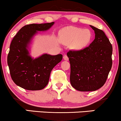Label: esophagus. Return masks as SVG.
<instances>
[{"label": "esophagus", "mask_w": 121, "mask_h": 121, "mask_svg": "<svg viewBox=\"0 0 121 121\" xmlns=\"http://www.w3.org/2000/svg\"><path fill=\"white\" fill-rule=\"evenodd\" d=\"M63 59H64V60H66V61H68L69 60L68 57V56L66 55H65L64 56Z\"/></svg>", "instance_id": "1"}]
</instances>
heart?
Here are the masks:
<instances>
[{
    "label": "heart",
    "mask_w": 121,
    "mask_h": 121,
    "mask_svg": "<svg viewBox=\"0 0 121 121\" xmlns=\"http://www.w3.org/2000/svg\"><path fill=\"white\" fill-rule=\"evenodd\" d=\"M59 39L65 45H70L72 49L80 50L85 48L91 40V32L89 29L68 26L59 31Z\"/></svg>",
    "instance_id": "obj_1"
}]
</instances>
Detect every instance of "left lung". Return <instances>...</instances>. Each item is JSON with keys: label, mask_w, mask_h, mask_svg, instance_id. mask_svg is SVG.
Wrapping results in <instances>:
<instances>
[{"label": "left lung", "mask_w": 121, "mask_h": 121, "mask_svg": "<svg viewBox=\"0 0 121 121\" xmlns=\"http://www.w3.org/2000/svg\"><path fill=\"white\" fill-rule=\"evenodd\" d=\"M95 39L89 46L79 51H69L70 81L75 89L95 91L106 82L112 66V44L103 30L90 26Z\"/></svg>", "instance_id": "8db88e82"}]
</instances>
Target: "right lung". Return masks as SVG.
<instances>
[{"instance_id": "obj_1", "label": "right lung", "mask_w": 121, "mask_h": 121, "mask_svg": "<svg viewBox=\"0 0 121 121\" xmlns=\"http://www.w3.org/2000/svg\"><path fill=\"white\" fill-rule=\"evenodd\" d=\"M53 24L54 22L26 25L12 39L7 63L12 80L19 86L28 91L44 89L49 82L53 68L61 61V54H44L34 59L28 50L30 40L37 31L49 30Z\"/></svg>"}]
</instances>
